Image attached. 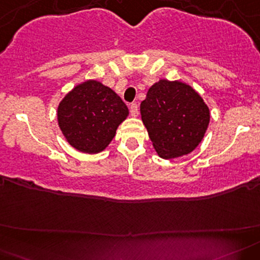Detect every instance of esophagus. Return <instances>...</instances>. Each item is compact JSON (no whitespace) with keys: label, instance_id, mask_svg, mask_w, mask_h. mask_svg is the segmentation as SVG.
Instances as JSON below:
<instances>
[{"label":"esophagus","instance_id":"esophagus-1","mask_svg":"<svg viewBox=\"0 0 260 260\" xmlns=\"http://www.w3.org/2000/svg\"><path fill=\"white\" fill-rule=\"evenodd\" d=\"M129 111H131V115H132L133 117H137V116H138V113H139L138 105H137V104H132V105H131V107H129Z\"/></svg>","mask_w":260,"mask_h":260}]
</instances>
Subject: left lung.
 I'll return each mask as SVG.
<instances>
[{
	"label": "left lung",
	"mask_w": 260,
	"mask_h": 260,
	"mask_svg": "<svg viewBox=\"0 0 260 260\" xmlns=\"http://www.w3.org/2000/svg\"><path fill=\"white\" fill-rule=\"evenodd\" d=\"M140 115L154 149L166 160L194 150L210 121L201 95L180 80L160 79L151 85L140 104Z\"/></svg>",
	"instance_id": "8db88e82"
}]
</instances>
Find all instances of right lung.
<instances>
[{
	"instance_id": "right-lung-1",
	"label": "right lung",
	"mask_w": 260,
	"mask_h": 260,
	"mask_svg": "<svg viewBox=\"0 0 260 260\" xmlns=\"http://www.w3.org/2000/svg\"><path fill=\"white\" fill-rule=\"evenodd\" d=\"M128 107L109 86L86 80L59 103L57 121L67 142L86 154L103 151L127 118Z\"/></svg>"
}]
</instances>
